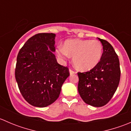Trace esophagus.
<instances>
[{
	"label": "esophagus",
	"mask_w": 131,
	"mask_h": 131,
	"mask_svg": "<svg viewBox=\"0 0 131 131\" xmlns=\"http://www.w3.org/2000/svg\"><path fill=\"white\" fill-rule=\"evenodd\" d=\"M69 72H70V75H73V74L76 73V72H74V71H73L72 70H71V69H70Z\"/></svg>",
	"instance_id": "34e87169"
}]
</instances>
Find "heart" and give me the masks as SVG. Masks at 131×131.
<instances>
[{"label":"heart","instance_id":"obj_1","mask_svg":"<svg viewBox=\"0 0 131 131\" xmlns=\"http://www.w3.org/2000/svg\"><path fill=\"white\" fill-rule=\"evenodd\" d=\"M58 56L67 59L73 56L74 65L82 71H89L94 68L101 60L103 46L96 40L70 39L64 42V45L58 47Z\"/></svg>","mask_w":131,"mask_h":131}]
</instances>
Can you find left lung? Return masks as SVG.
I'll return each mask as SVG.
<instances>
[{
	"mask_svg": "<svg viewBox=\"0 0 131 131\" xmlns=\"http://www.w3.org/2000/svg\"><path fill=\"white\" fill-rule=\"evenodd\" d=\"M103 49L101 60L89 72L78 73V91L85 103L94 107L105 105L117 90L121 79L118 56L112 45L97 38Z\"/></svg>",
	"mask_w": 131,
	"mask_h": 131,
	"instance_id": "1",
	"label": "left lung"
}]
</instances>
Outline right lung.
<instances>
[{
  "mask_svg": "<svg viewBox=\"0 0 131 131\" xmlns=\"http://www.w3.org/2000/svg\"><path fill=\"white\" fill-rule=\"evenodd\" d=\"M56 34H38L25 43L17 56L16 80L25 100L43 108L58 98L62 85L70 75L68 68L57 62Z\"/></svg>",
  "mask_w": 131,
  "mask_h": 131,
  "instance_id": "1",
  "label": "right lung"
}]
</instances>
